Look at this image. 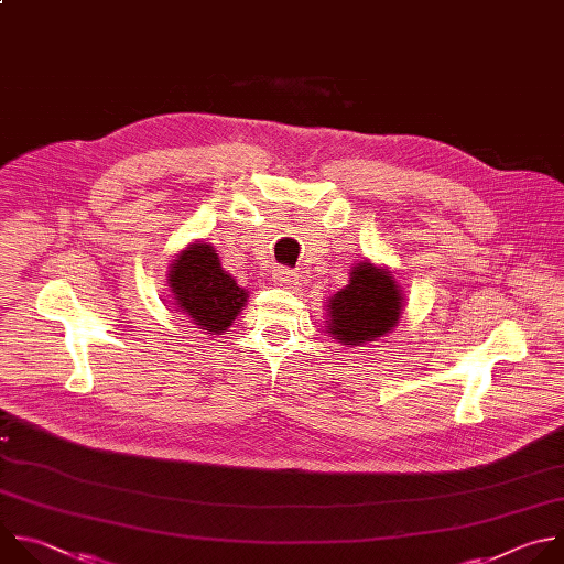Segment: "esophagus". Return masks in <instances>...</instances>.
<instances>
[{
	"label": "esophagus",
	"mask_w": 564,
	"mask_h": 564,
	"mask_svg": "<svg viewBox=\"0 0 564 564\" xmlns=\"http://www.w3.org/2000/svg\"><path fill=\"white\" fill-rule=\"evenodd\" d=\"M273 282H275L278 286L291 289L293 284H297V275H295L291 269H275V273H273Z\"/></svg>",
	"instance_id": "34e87169"
}]
</instances>
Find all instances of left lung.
I'll use <instances>...</instances> for the list:
<instances>
[{
    "label": "left lung",
    "instance_id": "8db88e82",
    "mask_svg": "<svg viewBox=\"0 0 564 564\" xmlns=\"http://www.w3.org/2000/svg\"><path fill=\"white\" fill-rule=\"evenodd\" d=\"M326 306V333L347 347L376 343L398 326L404 293L387 267L362 260L351 267L349 284L333 293Z\"/></svg>",
    "mask_w": 564,
    "mask_h": 564
}]
</instances>
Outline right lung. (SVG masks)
Listing matches in <instances>:
<instances>
[{"label": "right lung", "mask_w": 564, "mask_h": 564, "mask_svg": "<svg viewBox=\"0 0 564 564\" xmlns=\"http://www.w3.org/2000/svg\"><path fill=\"white\" fill-rule=\"evenodd\" d=\"M166 282L175 311H182L206 335L227 330L249 297V291L221 269L217 251L199 240L177 253Z\"/></svg>", "instance_id": "1"}]
</instances>
